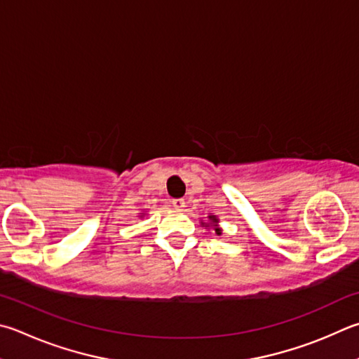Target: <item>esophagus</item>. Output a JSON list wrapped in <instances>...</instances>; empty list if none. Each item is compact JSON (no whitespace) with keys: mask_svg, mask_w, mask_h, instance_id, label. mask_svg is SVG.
<instances>
[{"mask_svg":"<svg viewBox=\"0 0 359 359\" xmlns=\"http://www.w3.org/2000/svg\"><path fill=\"white\" fill-rule=\"evenodd\" d=\"M171 205L175 208V210H182L185 207V199H172Z\"/></svg>","mask_w":359,"mask_h":359,"instance_id":"esophagus-1","label":"esophagus"}]
</instances>
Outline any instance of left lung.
Wrapping results in <instances>:
<instances>
[{
  "instance_id": "obj_1",
  "label": "left lung",
  "mask_w": 359,
  "mask_h": 359,
  "mask_svg": "<svg viewBox=\"0 0 359 359\" xmlns=\"http://www.w3.org/2000/svg\"><path fill=\"white\" fill-rule=\"evenodd\" d=\"M210 219H213V221H215V223H217V219H215V217H210ZM215 232H217V233H218V236H219V233H221V231L218 229V227H215Z\"/></svg>"
}]
</instances>
